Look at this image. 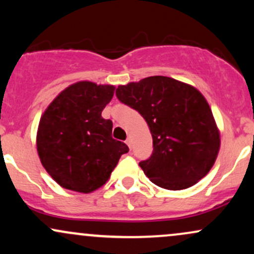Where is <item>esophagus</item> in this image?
<instances>
[{
    "label": "esophagus",
    "mask_w": 254,
    "mask_h": 254,
    "mask_svg": "<svg viewBox=\"0 0 254 254\" xmlns=\"http://www.w3.org/2000/svg\"><path fill=\"white\" fill-rule=\"evenodd\" d=\"M131 143H132V141H131V138H127V144L129 145V148H131Z\"/></svg>",
    "instance_id": "obj_1"
}]
</instances>
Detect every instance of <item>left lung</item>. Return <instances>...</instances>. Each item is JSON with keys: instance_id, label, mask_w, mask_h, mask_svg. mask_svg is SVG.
I'll list each match as a JSON object with an SVG mask.
<instances>
[{"instance_id": "1", "label": "left lung", "mask_w": 254, "mask_h": 254, "mask_svg": "<svg viewBox=\"0 0 254 254\" xmlns=\"http://www.w3.org/2000/svg\"><path fill=\"white\" fill-rule=\"evenodd\" d=\"M116 95L138 111L149 127L154 150L139 167L151 183L166 190H185L209 173L220 151V130L196 87L149 76L121 84Z\"/></svg>"}]
</instances>
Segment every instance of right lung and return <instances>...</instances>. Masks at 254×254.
I'll list each match as a JSON object with an SVG mask.
<instances>
[{"mask_svg": "<svg viewBox=\"0 0 254 254\" xmlns=\"http://www.w3.org/2000/svg\"><path fill=\"white\" fill-rule=\"evenodd\" d=\"M115 89L112 84L78 81L63 89L40 117L38 155L63 189L81 193L98 190L129 151L112 138V122L101 117Z\"/></svg>", "mask_w": 254, "mask_h": 254, "instance_id": "right-lung-1", "label": "right lung"}]
</instances>
